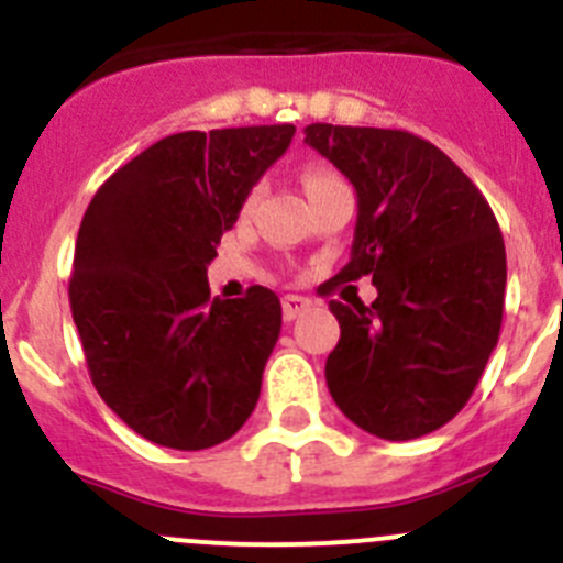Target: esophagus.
<instances>
[{
    "instance_id": "obj_1",
    "label": "esophagus",
    "mask_w": 563,
    "mask_h": 563,
    "mask_svg": "<svg viewBox=\"0 0 563 563\" xmlns=\"http://www.w3.org/2000/svg\"><path fill=\"white\" fill-rule=\"evenodd\" d=\"M312 307L310 298L305 296H285L282 298V310H285V321H292V318H298L301 312H307Z\"/></svg>"
}]
</instances>
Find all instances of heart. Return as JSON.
Here are the masks:
<instances>
[{
	"label": "heart",
	"mask_w": 563,
	"mask_h": 563,
	"mask_svg": "<svg viewBox=\"0 0 563 563\" xmlns=\"http://www.w3.org/2000/svg\"><path fill=\"white\" fill-rule=\"evenodd\" d=\"M330 183H338V177H335V174H332V172H327V168H312V172H307V177H305L307 191H316V188H324V186H330ZM256 200H258V188H256V191H251V197H247L245 208L256 206Z\"/></svg>",
	"instance_id": "b5f03b06"
}]
</instances>
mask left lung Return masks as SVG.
Returning <instances> with one entry per match:
<instances>
[{"instance_id":"8db88e82","label":"left lung","mask_w":563,"mask_h":563,"mask_svg":"<svg viewBox=\"0 0 563 563\" xmlns=\"http://www.w3.org/2000/svg\"><path fill=\"white\" fill-rule=\"evenodd\" d=\"M305 134L357 194L352 253L335 282L372 276L377 287L372 307L330 301L341 324L324 369L332 400L380 440L431 434L474 395L499 341V222L467 174L417 134L332 123Z\"/></svg>"}]
</instances>
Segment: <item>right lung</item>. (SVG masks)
Instances as JSON below:
<instances>
[{"instance_id":"1","label":"right lung","mask_w":563,"mask_h":563,"mask_svg":"<svg viewBox=\"0 0 563 563\" xmlns=\"http://www.w3.org/2000/svg\"><path fill=\"white\" fill-rule=\"evenodd\" d=\"M296 126L168 134L103 183L78 228L69 307L89 377L134 434L202 451L236 434L282 332L267 287L211 298L208 265Z\"/></svg>"}]
</instances>
